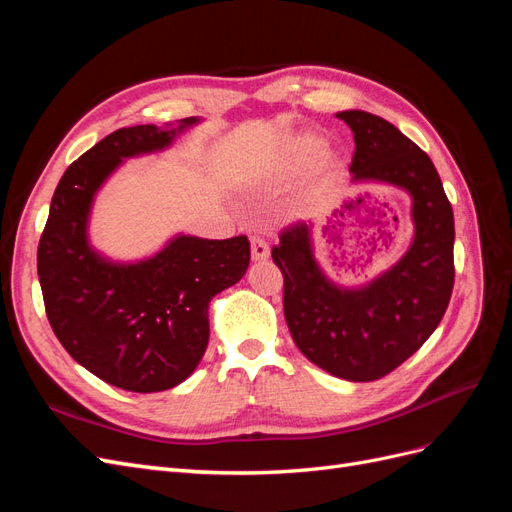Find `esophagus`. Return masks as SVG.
<instances>
[{
    "label": "esophagus",
    "mask_w": 512,
    "mask_h": 512,
    "mask_svg": "<svg viewBox=\"0 0 512 512\" xmlns=\"http://www.w3.org/2000/svg\"><path fill=\"white\" fill-rule=\"evenodd\" d=\"M250 243H252V258L254 260H267L271 256V250H269V245H267L265 239L252 237Z\"/></svg>",
    "instance_id": "34e87169"
}]
</instances>
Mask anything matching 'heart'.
<instances>
[{
    "instance_id": "1",
    "label": "heart",
    "mask_w": 512,
    "mask_h": 512,
    "mask_svg": "<svg viewBox=\"0 0 512 512\" xmlns=\"http://www.w3.org/2000/svg\"><path fill=\"white\" fill-rule=\"evenodd\" d=\"M324 151H327V141L318 134L303 132V134L290 136L275 156L273 170H271L273 179L277 181L294 179L316 164L312 185H309L305 192V203L316 205L318 200H322V196L331 190V183L337 175V160L331 156V153H324Z\"/></svg>"
}]
</instances>
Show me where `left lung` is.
I'll use <instances>...</instances> for the list:
<instances>
[{"instance_id": "8db88e82", "label": "left lung", "mask_w": 512, "mask_h": 512, "mask_svg": "<svg viewBox=\"0 0 512 512\" xmlns=\"http://www.w3.org/2000/svg\"><path fill=\"white\" fill-rule=\"evenodd\" d=\"M337 117L354 134L352 183L376 181L410 194L408 252L359 288L324 275L314 258L312 224L288 226L271 256L284 273V316L297 348L331 376L371 382L410 359L438 329L455 284V220L423 149L378 115L344 111Z\"/></svg>"}]
</instances>
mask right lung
<instances>
[{"instance_id": "1", "label": "right lung", "mask_w": 512, "mask_h": 512, "mask_svg": "<svg viewBox=\"0 0 512 512\" xmlns=\"http://www.w3.org/2000/svg\"><path fill=\"white\" fill-rule=\"evenodd\" d=\"M200 119L108 134L72 162L51 200L38 277L53 333L72 359L132 393L173 389L203 359L209 303L250 265V241L177 235L136 262L104 258L89 243L91 205L126 158L164 151Z\"/></svg>"}]
</instances>
